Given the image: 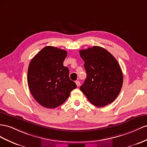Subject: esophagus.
I'll use <instances>...</instances> for the list:
<instances>
[{
  "label": "esophagus",
  "instance_id": "obj_1",
  "mask_svg": "<svg viewBox=\"0 0 147 147\" xmlns=\"http://www.w3.org/2000/svg\"><path fill=\"white\" fill-rule=\"evenodd\" d=\"M76 84L77 85V86H80V82L79 81H76Z\"/></svg>",
  "mask_w": 147,
  "mask_h": 147
}]
</instances>
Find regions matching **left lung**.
<instances>
[{"instance_id": "8db88e82", "label": "left lung", "mask_w": 147, "mask_h": 147, "mask_svg": "<svg viewBox=\"0 0 147 147\" xmlns=\"http://www.w3.org/2000/svg\"><path fill=\"white\" fill-rule=\"evenodd\" d=\"M87 77L81 91L95 106L112 103L122 89L123 74L116 59L106 49L94 46L80 51Z\"/></svg>"}]
</instances>
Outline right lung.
<instances>
[{"label":"right lung","mask_w":147,"mask_h":147,"mask_svg":"<svg viewBox=\"0 0 147 147\" xmlns=\"http://www.w3.org/2000/svg\"><path fill=\"white\" fill-rule=\"evenodd\" d=\"M67 51L47 46L30 63L27 81L33 97L41 106L56 108L65 102L76 88L69 77V69L63 66Z\"/></svg>","instance_id":"obj_1"}]
</instances>
